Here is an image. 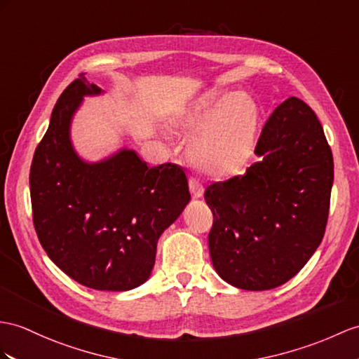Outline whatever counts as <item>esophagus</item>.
<instances>
[{"mask_svg":"<svg viewBox=\"0 0 359 359\" xmlns=\"http://www.w3.org/2000/svg\"><path fill=\"white\" fill-rule=\"evenodd\" d=\"M189 187H190V191H191V195H194V198H201L204 195V186L198 178L190 177Z\"/></svg>","mask_w":359,"mask_h":359,"instance_id":"34e87169","label":"esophagus"}]
</instances>
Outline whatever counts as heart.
I'll return each mask as SVG.
<instances>
[{
	"label": "heart",
	"mask_w": 359,
	"mask_h": 359,
	"mask_svg": "<svg viewBox=\"0 0 359 359\" xmlns=\"http://www.w3.org/2000/svg\"><path fill=\"white\" fill-rule=\"evenodd\" d=\"M196 133L190 144V158L210 175L238 172L255 144L257 109L245 94H208L178 123Z\"/></svg>",
	"instance_id": "obj_1"
}]
</instances>
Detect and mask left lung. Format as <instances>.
<instances>
[{
    "mask_svg": "<svg viewBox=\"0 0 359 359\" xmlns=\"http://www.w3.org/2000/svg\"><path fill=\"white\" fill-rule=\"evenodd\" d=\"M255 152L260 161L210 184L204 198L216 273L241 290L265 291L292 278L321 243L334 158L316 112L297 97L271 114Z\"/></svg>",
    "mask_w": 359,
    "mask_h": 359,
    "instance_id": "1",
    "label": "left lung"
}]
</instances>
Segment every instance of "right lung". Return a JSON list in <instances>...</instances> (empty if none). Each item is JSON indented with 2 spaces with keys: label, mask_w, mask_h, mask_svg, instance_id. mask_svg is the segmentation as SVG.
<instances>
[{
  "label": "right lung",
  "mask_w": 359,
  "mask_h": 359,
  "mask_svg": "<svg viewBox=\"0 0 359 359\" xmlns=\"http://www.w3.org/2000/svg\"><path fill=\"white\" fill-rule=\"evenodd\" d=\"M85 74L57 99L33 155V224L55 265L86 287L129 291L149 278L156 242L189 204L186 172L149 168L130 149L86 163L73 149L69 125L83 95L100 94Z\"/></svg>",
  "instance_id": "add662e5"
}]
</instances>
